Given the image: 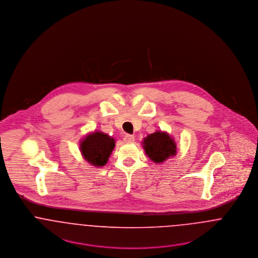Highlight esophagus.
<instances>
[{
    "label": "esophagus",
    "mask_w": 258,
    "mask_h": 258,
    "mask_svg": "<svg viewBox=\"0 0 258 258\" xmlns=\"http://www.w3.org/2000/svg\"><path fill=\"white\" fill-rule=\"evenodd\" d=\"M123 141L125 143H133L135 141V135H126L123 137Z\"/></svg>",
    "instance_id": "1"
}]
</instances>
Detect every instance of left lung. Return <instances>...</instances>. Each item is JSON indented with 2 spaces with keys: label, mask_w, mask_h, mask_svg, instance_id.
<instances>
[{
  "label": "left lung",
  "mask_w": 258,
  "mask_h": 258,
  "mask_svg": "<svg viewBox=\"0 0 258 258\" xmlns=\"http://www.w3.org/2000/svg\"><path fill=\"white\" fill-rule=\"evenodd\" d=\"M143 147L148 157L156 163L163 162L176 154L174 140L166 133L157 132L144 138Z\"/></svg>",
  "instance_id": "obj_1"
}]
</instances>
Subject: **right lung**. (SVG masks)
Wrapping results in <instances>:
<instances>
[{"instance_id":"right-lung-1","label":"right lung","mask_w":258,"mask_h":258,"mask_svg":"<svg viewBox=\"0 0 258 258\" xmlns=\"http://www.w3.org/2000/svg\"><path fill=\"white\" fill-rule=\"evenodd\" d=\"M115 147V140L105 134L94 133L81 142L80 149L83 157L95 166H103Z\"/></svg>"}]
</instances>
